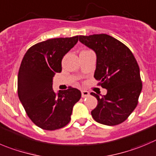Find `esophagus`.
<instances>
[{
    "instance_id": "34e87169",
    "label": "esophagus",
    "mask_w": 156,
    "mask_h": 156,
    "mask_svg": "<svg viewBox=\"0 0 156 156\" xmlns=\"http://www.w3.org/2000/svg\"><path fill=\"white\" fill-rule=\"evenodd\" d=\"M89 95V92L86 90H81V96H82V98H86Z\"/></svg>"
}]
</instances>
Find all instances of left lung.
<instances>
[{
  "label": "left lung",
  "instance_id": "8db88e82",
  "mask_svg": "<svg viewBox=\"0 0 156 156\" xmlns=\"http://www.w3.org/2000/svg\"><path fill=\"white\" fill-rule=\"evenodd\" d=\"M79 41L96 54L94 77L107 89L100 98L91 92L98 105L91 111L93 119L106 126H116L128 119L136 108L142 91L140 70L130 49L105 34L79 36Z\"/></svg>",
  "mask_w": 156,
  "mask_h": 156
}]
</instances>
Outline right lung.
<instances>
[{
	"label": "right lung",
	"mask_w": 156,
	"mask_h": 156,
	"mask_svg": "<svg viewBox=\"0 0 156 156\" xmlns=\"http://www.w3.org/2000/svg\"><path fill=\"white\" fill-rule=\"evenodd\" d=\"M78 36L48 39L33 45L21 62L17 94L27 116L39 128L56 130L69 123L73 106L81 98L78 89L68 87L55 92L53 77L62 71L63 57L77 44Z\"/></svg>",
	"instance_id": "add662e5"
}]
</instances>
